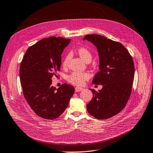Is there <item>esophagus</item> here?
Wrapping results in <instances>:
<instances>
[{"mask_svg": "<svg viewBox=\"0 0 153 153\" xmlns=\"http://www.w3.org/2000/svg\"><path fill=\"white\" fill-rule=\"evenodd\" d=\"M84 89L82 88H80V87H76L75 88V91L76 92H78V91H82Z\"/></svg>", "mask_w": 153, "mask_h": 153, "instance_id": "esophagus-1", "label": "esophagus"}]
</instances>
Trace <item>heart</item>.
Masks as SVG:
<instances>
[{"mask_svg":"<svg viewBox=\"0 0 153 153\" xmlns=\"http://www.w3.org/2000/svg\"><path fill=\"white\" fill-rule=\"evenodd\" d=\"M77 52L78 55L84 61L91 62L92 59L91 53L88 50L87 48L81 47L77 49ZM71 59V55L67 53L64 56L62 65L63 67H67L68 65V62ZM90 77V74L89 73L86 72H73L67 77V80L70 83L76 86H82L85 84V81Z\"/></svg>","mask_w":153,"mask_h":153,"instance_id":"obj_1","label":"heart"}]
</instances>
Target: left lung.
<instances>
[{
    "label": "left lung",
    "instance_id": "obj_1",
    "mask_svg": "<svg viewBox=\"0 0 153 153\" xmlns=\"http://www.w3.org/2000/svg\"><path fill=\"white\" fill-rule=\"evenodd\" d=\"M83 40L97 47L100 71L92 83L103 86L98 91L90 89L93 96L86 105L87 111L97 119H108L124 109L131 95L135 74L134 61L120 42L98 34L86 35Z\"/></svg>",
    "mask_w": 153,
    "mask_h": 153
}]
</instances>
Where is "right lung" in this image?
I'll list each match as a JSON object with an SVG mask.
<instances>
[{
    "label": "right lung",
    "mask_w": 153,
    "mask_h": 153,
    "mask_svg": "<svg viewBox=\"0 0 153 153\" xmlns=\"http://www.w3.org/2000/svg\"><path fill=\"white\" fill-rule=\"evenodd\" d=\"M71 39L60 37L43 39L29 47L19 68L23 93L37 115L46 120L60 116L67 107L74 88L64 83L58 89L51 78L60 70L61 55Z\"/></svg>",
    "instance_id": "1"
}]
</instances>
